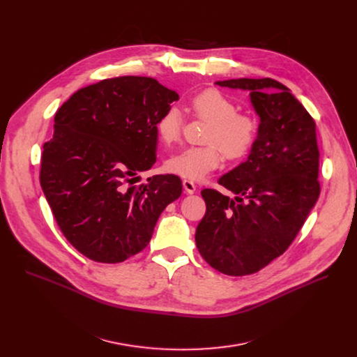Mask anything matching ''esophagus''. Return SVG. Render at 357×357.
Wrapping results in <instances>:
<instances>
[{"label": "esophagus", "mask_w": 357, "mask_h": 357, "mask_svg": "<svg viewBox=\"0 0 357 357\" xmlns=\"http://www.w3.org/2000/svg\"><path fill=\"white\" fill-rule=\"evenodd\" d=\"M182 185H183V189H185L186 193L192 195V193L196 192V185H195V182H192V181H189V179H183Z\"/></svg>", "instance_id": "1"}]
</instances>
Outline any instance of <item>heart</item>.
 Returning a JSON list of instances; mask_svg holds the SVG:
<instances>
[{"instance_id":"heart-1","label":"heart","mask_w":357,"mask_h":357,"mask_svg":"<svg viewBox=\"0 0 357 357\" xmlns=\"http://www.w3.org/2000/svg\"><path fill=\"white\" fill-rule=\"evenodd\" d=\"M190 110L209 121L203 146H188L165 161L168 172L189 181H200L220 167L225 154L237 160L244 157L257 138V123L238 113L234 101L218 89H206L190 100ZM182 119L176 109H168L157 121V134L164 144L179 138Z\"/></svg>"}]
</instances>
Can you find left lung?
Listing matches in <instances>:
<instances>
[{
	"label": "left lung",
	"mask_w": 357,
	"mask_h": 357,
	"mask_svg": "<svg viewBox=\"0 0 357 357\" xmlns=\"http://www.w3.org/2000/svg\"><path fill=\"white\" fill-rule=\"evenodd\" d=\"M216 84L248 90L260 117L247 161L219 179L236 197L203 189L206 213L195 234L208 264L238 277L264 268L296 237L319 197V149L314 119L282 83L244 77Z\"/></svg>",
	"instance_id": "8db88e82"
}]
</instances>
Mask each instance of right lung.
I'll return each mask as SVG.
<instances>
[{"label":"right lung","instance_id":"add662e5","mask_svg":"<svg viewBox=\"0 0 357 357\" xmlns=\"http://www.w3.org/2000/svg\"><path fill=\"white\" fill-rule=\"evenodd\" d=\"M179 100L152 77L121 76L73 93L43 144L40 186L68 241L97 263L144 250L158 218L182 193L176 175L132 185L157 157V121Z\"/></svg>","mask_w":357,"mask_h":357}]
</instances>
